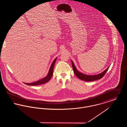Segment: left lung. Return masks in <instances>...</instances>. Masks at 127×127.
<instances>
[{
  "label": "left lung",
  "instance_id": "obj_1",
  "mask_svg": "<svg viewBox=\"0 0 127 127\" xmlns=\"http://www.w3.org/2000/svg\"><path fill=\"white\" fill-rule=\"evenodd\" d=\"M71 63H72V65L74 73L75 74V75L80 80H83V81H86V82L93 81H96V80L101 79L105 75L106 73L107 72V71H108V70L109 69V67H108L104 71H103V72H102L99 74L96 75H92V76L91 75H87L79 72L76 68L72 61H71Z\"/></svg>",
  "mask_w": 127,
  "mask_h": 127
}]
</instances>
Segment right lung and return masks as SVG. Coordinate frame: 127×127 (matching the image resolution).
<instances>
[{"label": "right lung", "mask_w": 127, "mask_h": 127, "mask_svg": "<svg viewBox=\"0 0 127 127\" xmlns=\"http://www.w3.org/2000/svg\"><path fill=\"white\" fill-rule=\"evenodd\" d=\"M56 60H57V58L55 59L53 63L50 66V69H49V72L48 73V75H47L46 77H45V78H43V79H41V80H40L38 81H36V82H34V83H24V84H25L26 85H28V86H37V85H42V84H45V83L48 82L51 79V77L53 75L54 66V64H55V62L56 61Z\"/></svg>", "instance_id": "obj_1"}]
</instances>
